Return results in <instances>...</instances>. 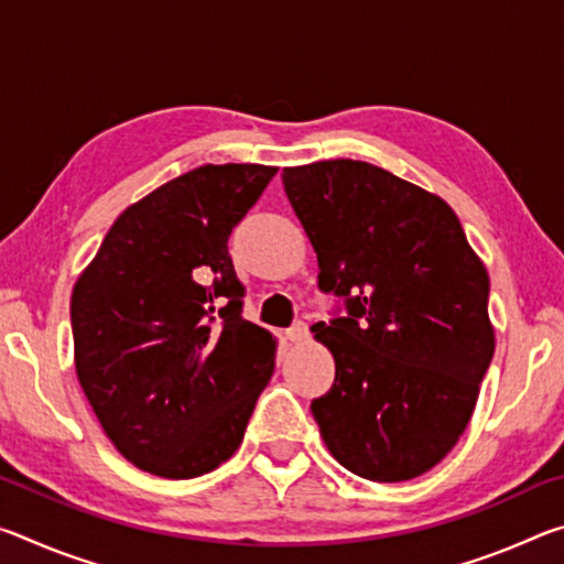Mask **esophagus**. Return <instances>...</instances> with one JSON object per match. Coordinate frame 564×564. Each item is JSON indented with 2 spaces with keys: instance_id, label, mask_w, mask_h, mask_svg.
I'll use <instances>...</instances> for the list:
<instances>
[{
  "instance_id": "obj_1",
  "label": "esophagus",
  "mask_w": 564,
  "mask_h": 564,
  "mask_svg": "<svg viewBox=\"0 0 564 564\" xmlns=\"http://www.w3.org/2000/svg\"><path fill=\"white\" fill-rule=\"evenodd\" d=\"M285 338H289L291 343H301V340H305L308 338V326H305L303 321H299V323H293V326L285 330Z\"/></svg>"
}]
</instances>
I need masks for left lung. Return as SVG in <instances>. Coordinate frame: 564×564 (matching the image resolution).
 Listing matches in <instances>:
<instances>
[{"instance_id":"8db88e82","label":"left lung","mask_w":564,"mask_h":564,"mask_svg":"<svg viewBox=\"0 0 564 564\" xmlns=\"http://www.w3.org/2000/svg\"><path fill=\"white\" fill-rule=\"evenodd\" d=\"M293 214L338 299L316 338L336 380L311 403L330 455L400 482L453 451L488 373L490 279L451 206L366 161L283 169Z\"/></svg>"}]
</instances>
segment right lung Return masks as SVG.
<instances>
[{
  "mask_svg": "<svg viewBox=\"0 0 564 564\" xmlns=\"http://www.w3.org/2000/svg\"><path fill=\"white\" fill-rule=\"evenodd\" d=\"M275 166H198L129 206L72 293L76 376L113 447L188 480L243 441L275 343L243 318L228 256Z\"/></svg>",
  "mask_w": 564,
  "mask_h": 564,
  "instance_id": "right-lung-1",
  "label": "right lung"
}]
</instances>
